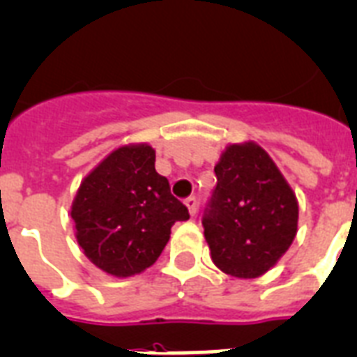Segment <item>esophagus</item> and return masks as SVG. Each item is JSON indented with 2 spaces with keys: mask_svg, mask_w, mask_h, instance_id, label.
<instances>
[{
  "mask_svg": "<svg viewBox=\"0 0 357 357\" xmlns=\"http://www.w3.org/2000/svg\"><path fill=\"white\" fill-rule=\"evenodd\" d=\"M184 204L188 206V211H190V215L197 213V199H195V197H188V199L184 200Z\"/></svg>",
  "mask_w": 357,
  "mask_h": 357,
  "instance_id": "esophagus-1",
  "label": "esophagus"
}]
</instances>
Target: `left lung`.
<instances>
[{"label":"left lung","instance_id":"left-lung-1","mask_svg":"<svg viewBox=\"0 0 357 357\" xmlns=\"http://www.w3.org/2000/svg\"><path fill=\"white\" fill-rule=\"evenodd\" d=\"M215 175L217 188L202 217L211 261L234 278H261L296 238V193L255 142L229 144Z\"/></svg>","mask_w":357,"mask_h":357}]
</instances>
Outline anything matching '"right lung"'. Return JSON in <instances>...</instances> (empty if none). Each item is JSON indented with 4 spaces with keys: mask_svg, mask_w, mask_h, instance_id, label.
I'll return each instance as SVG.
<instances>
[{
    "mask_svg": "<svg viewBox=\"0 0 357 357\" xmlns=\"http://www.w3.org/2000/svg\"><path fill=\"white\" fill-rule=\"evenodd\" d=\"M70 217L85 257L113 278H131L160 257L172 226L190 213L155 169V149L128 144L82 181Z\"/></svg>",
    "mask_w": 357,
    "mask_h": 357,
    "instance_id": "obj_1",
    "label": "right lung"
}]
</instances>
